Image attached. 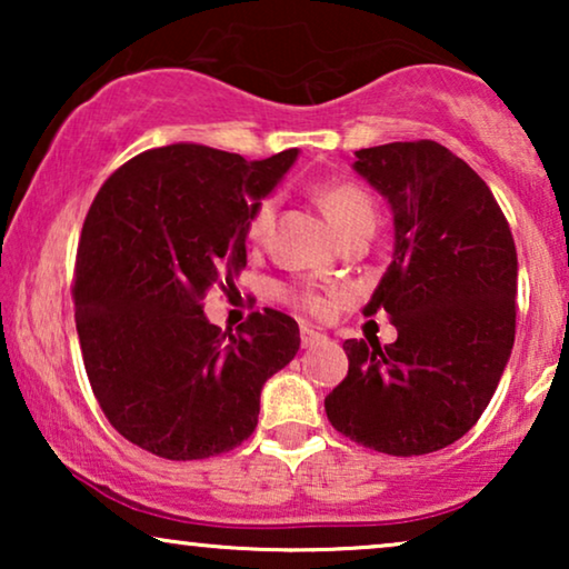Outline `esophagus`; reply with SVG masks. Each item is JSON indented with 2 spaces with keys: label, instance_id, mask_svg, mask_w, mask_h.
I'll return each instance as SVG.
<instances>
[{
  "label": "esophagus",
  "instance_id": "esophagus-1",
  "mask_svg": "<svg viewBox=\"0 0 569 569\" xmlns=\"http://www.w3.org/2000/svg\"><path fill=\"white\" fill-rule=\"evenodd\" d=\"M300 341H302V347H316V345H321V341H326V333H321V331H316V329H310V326H302L300 329Z\"/></svg>",
  "mask_w": 569,
  "mask_h": 569
}]
</instances>
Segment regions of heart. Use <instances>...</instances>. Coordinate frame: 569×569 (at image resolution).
I'll list each match as a JSON object with an SVG mask.
<instances>
[{"instance_id": "1", "label": "heart", "mask_w": 569, "mask_h": 569, "mask_svg": "<svg viewBox=\"0 0 569 569\" xmlns=\"http://www.w3.org/2000/svg\"><path fill=\"white\" fill-rule=\"evenodd\" d=\"M313 199L318 201V207L323 209L326 217H329L333 228L341 232V238L352 236L357 230H376V201L368 191L362 189L360 183H349V181H326V183H316L313 186ZM274 220V199H259L248 214L246 222V236L251 240H261L267 236L269 224ZM295 306L300 310H306L310 316H323L329 313L331 300L323 298L313 290H290L287 292Z\"/></svg>"}]
</instances>
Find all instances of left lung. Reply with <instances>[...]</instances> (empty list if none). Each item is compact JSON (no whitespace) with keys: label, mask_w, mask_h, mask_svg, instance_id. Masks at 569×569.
Here are the masks:
<instances>
[{"label":"left lung","mask_w":569,"mask_h":569,"mask_svg":"<svg viewBox=\"0 0 569 569\" xmlns=\"http://www.w3.org/2000/svg\"><path fill=\"white\" fill-rule=\"evenodd\" d=\"M355 170L393 212V261L365 313L393 345L347 339V378L326 417L388 456H425L477 425L516 341L518 256L489 186L430 139L357 150Z\"/></svg>","instance_id":"8db88e82"}]
</instances>
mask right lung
Masks as SVG:
<instances>
[{"instance_id":"right-lung-1","label":"right lung","mask_w":569,"mask_h":569,"mask_svg":"<svg viewBox=\"0 0 569 569\" xmlns=\"http://www.w3.org/2000/svg\"><path fill=\"white\" fill-rule=\"evenodd\" d=\"M295 158L168 144L123 162L92 199L74 263L77 337L100 409L134 446L199 461L259 425L263 383L300 349L298 323L263 308L222 331L204 298L246 267L248 214Z\"/></svg>"}]
</instances>
